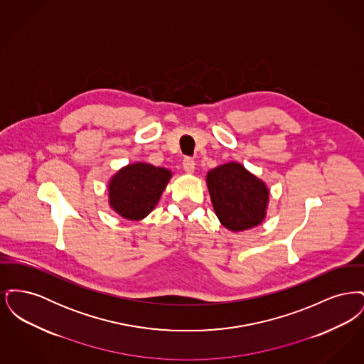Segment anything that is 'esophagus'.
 Segmentation results:
<instances>
[{
  "label": "esophagus",
  "instance_id": "esophagus-1",
  "mask_svg": "<svg viewBox=\"0 0 364 364\" xmlns=\"http://www.w3.org/2000/svg\"><path fill=\"white\" fill-rule=\"evenodd\" d=\"M183 168H184V171L187 172V173H193L195 172V161L192 159V158H184V161H183Z\"/></svg>",
  "mask_w": 364,
  "mask_h": 364
}]
</instances>
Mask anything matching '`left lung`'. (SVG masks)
I'll list each match as a JSON object with an SVG mask.
<instances>
[{
  "instance_id": "obj_1",
  "label": "left lung",
  "mask_w": 364,
  "mask_h": 364,
  "mask_svg": "<svg viewBox=\"0 0 364 364\" xmlns=\"http://www.w3.org/2000/svg\"><path fill=\"white\" fill-rule=\"evenodd\" d=\"M206 184L214 213L228 230L244 232L264 221L270 190L240 162L230 161L208 171Z\"/></svg>"
}]
</instances>
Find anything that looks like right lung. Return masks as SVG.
Instances as JSON below:
<instances>
[{
    "label": "right lung",
    "mask_w": 364,
    "mask_h": 364,
    "mask_svg": "<svg viewBox=\"0 0 364 364\" xmlns=\"http://www.w3.org/2000/svg\"><path fill=\"white\" fill-rule=\"evenodd\" d=\"M172 176V171L162 166L128 164L109 178V206L125 220L140 221L156 208Z\"/></svg>",
    "instance_id": "add662e5"
}]
</instances>
